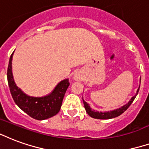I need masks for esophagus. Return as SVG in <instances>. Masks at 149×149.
<instances>
[{
	"label": "esophagus",
	"mask_w": 149,
	"mask_h": 149,
	"mask_svg": "<svg viewBox=\"0 0 149 149\" xmlns=\"http://www.w3.org/2000/svg\"><path fill=\"white\" fill-rule=\"evenodd\" d=\"M73 79L75 80H77V81H80L82 80V75L80 73V72H77L74 75H73Z\"/></svg>",
	"instance_id": "esophagus-1"
}]
</instances>
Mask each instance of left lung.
I'll return each mask as SVG.
<instances>
[{
    "mask_svg": "<svg viewBox=\"0 0 149 149\" xmlns=\"http://www.w3.org/2000/svg\"><path fill=\"white\" fill-rule=\"evenodd\" d=\"M141 82V80H140ZM140 88V87H139ZM139 88L137 89L136 91V95L133 96L130 99V100L128 102V103L125 104L124 106L121 107L120 108L115 109V110H113V111H105V112H99V111H95L93 109H91L90 107V106L87 102H85L83 99V102H84V108L86 110V112L88 113L89 116H91V118H96V119H111V118H116V117L119 116L122 113H124L128 108L132 104V102H133L134 99L136 98V95L138 93L139 91Z\"/></svg>",
    "mask_w": 149,
    "mask_h": 149,
    "instance_id": "left-lung-1",
    "label": "left lung"
}]
</instances>
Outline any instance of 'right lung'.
I'll return each instance as SVG.
<instances>
[{
    "instance_id": "1",
    "label": "right lung",
    "mask_w": 149,
    "mask_h": 149,
    "mask_svg": "<svg viewBox=\"0 0 149 149\" xmlns=\"http://www.w3.org/2000/svg\"><path fill=\"white\" fill-rule=\"evenodd\" d=\"M13 53L8 62L7 78L10 92L14 102L22 111L35 119L45 120L56 115L60 111L64 95L69 86V79H65L59 82L54 89L47 95L42 97L30 96L25 94L15 83L12 70Z\"/></svg>"
}]
</instances>
